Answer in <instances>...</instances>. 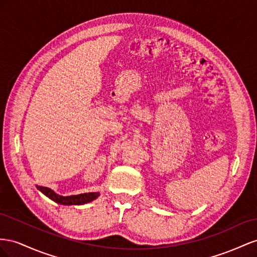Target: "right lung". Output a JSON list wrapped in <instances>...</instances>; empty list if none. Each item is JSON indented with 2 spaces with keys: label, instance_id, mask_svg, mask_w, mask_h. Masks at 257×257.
<instances>
[{
  "label": "right lung",
  "instance_id": "right-lung-1",
  "mask_svg": "<svg viewBox=\"0 0 257 257\" xmlns=\"http://www.w3.org/2000/svg\"><path fill=\"white\" fill-rule=\"evenodd\" d=\"M40 192H42L49 199L54 200L57 203L64 204V206H72V204H84L87 202H90L96 199V198L100 195L99 193H85L79 195H72V196H60L56 194L54 190H51L48 187H43L36 185Z\"/></svg>",
  "mask_w": 257,
  "mask_h": 257
}]
</instances>
